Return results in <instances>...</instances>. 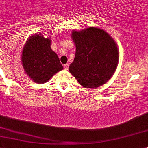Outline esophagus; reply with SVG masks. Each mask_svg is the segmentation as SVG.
Instances as JSON below:
<instances>
[{"label": "esophagus", "mask_w": 148, "mask_h": 148, "mask_svg": "<svg viewBox=\"0 0 148 148\" xmlns=\"http://www.w3.org/2000/svg\"><path fill=\"white\" fill-rule=\"evenodd\" d=\"M63 67H64V69H65V70H67L68 68H69V65H68V64H65V65H63Z\"/></svg>", "instance_id": "esophagus-1"}]
</instances>
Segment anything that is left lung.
<instances>
[{
    "label": "left lung",
    "mask_w": 148,
    "mask_h": 148,
    "mask_svg": "<svg viewBox=\"0 0 148 148\" xmlns=\"http://www.w3.org/2000/svg\"><path fill=\"white\" fill-rule=\"evenodd\" d=\"M71 37L76 50L69 73L86 88L104 85L113 76L119 63V49L115 41L98 27L73 30Z\"/></svg>",
    "instance_id": "8db88e82"
}]
</instances>
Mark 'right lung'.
Segmentation results:
<instances>
[{
	"instance_id": "obj_1",
	"label": "right lung",
	"mask_w": 148,
	"mask_h": 148,
	"mask_svg": "<svg viewBox=\"0 0 148 148\" xmlns=\"http://www.w3.org/2000/svg\"><path fill=\"white\" fill-rule=\"evenodd\" d=\"M51 40L41 33L31 35L23 46L21 63L25 74L35 83L47 82L63 69L59 57L51 47Z\"/></svg>"
}]
</instances>
